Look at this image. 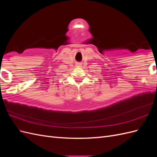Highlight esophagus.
<instances>
[{"label":"esophagus","instance_id":"esophagus-1","mask_svg":"<svg viewBox=\"0 0 157 157\" xmlns=\"http://www.w3.org/2000/svg\"><path fill=\"white\" fill-rule=\"evenodd\" d=\"M77 66H80V63H77Z\"/></svg>","mask_w":157,"mask_h":157}]
</instances>
